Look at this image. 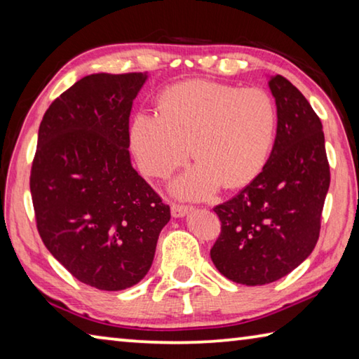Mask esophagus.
Returning a JSON list of instances; mask_svg holds the SVG:
<instances>
[{"instance_id": "esophagus-1", "label": "esophagus", "mask_w": 359, "mask_h": 359, "mask_svg": "<svg viewBox=\"0 0 359 359\" xmlns=\"http://www.w3.org/2000/svg\"><path fill=\"white\" fill-rule=\"evenodd\" d=\"M191 208L190 205H185V204H177V203H172L171 205V212L174 217H184L185 214H188V210Z\"/></svg>"}]
</instances>
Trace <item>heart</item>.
Masks as SVG:
<instances>
[{"label":"heart","mask_w":359,"mask_h":359,"mask_svg":"<svg viewBox=\"0 0 359 359\" xmlns=\"http://www.w3.org/2000/svg\"><path fill=\"white\" fill-rule=\"evenodd\" d=\"M277 109L263 88L209 81L180 83L163 95L160 114H137L131 145L142 171L165 179L190 156L198 161L175 191L201 198L222 184L245 185L263 169L274 145Z\"/></svg>","instance_id":"b5f03b06"}]
</instances>
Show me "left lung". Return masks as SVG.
<instances>
[{
	"instance_id": "left-lung-1",
	"label": "left lung",
	"mask_w": 359,
	"mask_h": 359,
	"mask_svg": "<svg viewBox=\"0 0 359 359\" xmlns=\"http://www.w3.org/2000/svg\"><path fill=\"white\" fill-rule=\"evenodd\" d=\"M277 136L261 172L214 208L222 231L212 263L236 283L266 285L290 274L317 245L330 188L323 125L288 79L274 76Z\"/></svg>"
}]
</instances>
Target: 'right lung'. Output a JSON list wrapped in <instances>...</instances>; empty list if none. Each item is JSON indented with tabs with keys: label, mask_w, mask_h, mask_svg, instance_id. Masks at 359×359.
<instances>
[{
	"label": "right lung",
	"mask_w": 359,
	"mask_h": 359,
	"mask_svg": "<svg viewBox=\"0 0 359 359\" xmlns=\"http://www.w3.org/2000/svg\"><path fill=\"white\" fill-rule=\"evenodd\" d=\"M142 72L77 81L42 117L29 174L36 228L79 282L118 291L141 282L171 209L131 166L130 114Z\"/></svg>",
	"instance_id": "add662e5"
}]
</instances>
